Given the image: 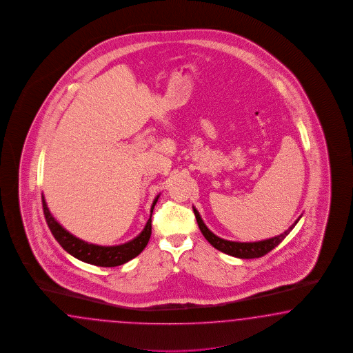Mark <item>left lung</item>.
Wrapping results in <instances>:
<instances>
[{
	"mask_svg": "<svg viewBox=\"0 0 353 353\" xmlns=\"http://www.w3.org/2000/svg\"><path fill=\"white\" fill-rule=\"evenodd\" d=\"M193 212L196 215V220L199 223V230L203 234V236L208 241V243L211 244L212 247H215L219 251L234 256L238 259H259L265 256L266 253L270 252L272 248H275L278 244L281 243V241L290 234V230L296 226L299 223L301 216L288 228V230H285L283 234L272 236L269 239H263V241H259V242H232V241H226L220 236L214 234L210 229H208L206 224L203 223L202 217L199 215V211L196 208H193Z\"/></svg>",
	"mask_w": 353,
	"mask_h": 353,
	"instance_id": "8db88e82",
	"label": "left lung"
}]
</instances>
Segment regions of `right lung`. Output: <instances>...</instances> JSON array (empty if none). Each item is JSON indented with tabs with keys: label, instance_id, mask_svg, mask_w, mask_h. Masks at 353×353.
<instances>
[{
	"label": "right lung",
	"instance_id": "right-lung-1",
	"mask_svg": "<svg viewBox=\"0 0 353 353\" xmlns=\"http://www.w3.org/2000/svg\"><path fill=\"white\" fill-rule=\"evenodd\" d=\"M157 199L159 196L154 199V203L151 206V216H152ZM42 205H43L47 225L50 228L51 233L54 234V239L60 243L66 252L70 253L75 259L91 265L102 266V268H114L130 261L145 250L151 236L152 220L150 216L145 229L139 233V235H137L134 239L129 241L127 243L118 244V245H99V244L88 243L81 238L72 235V233H69L63 225H60V223L52 216V214L47 208L43 194H42Z\"/></svg>",
	"mask_w": 353,
	"mask_h": 353
}]
</instances>
